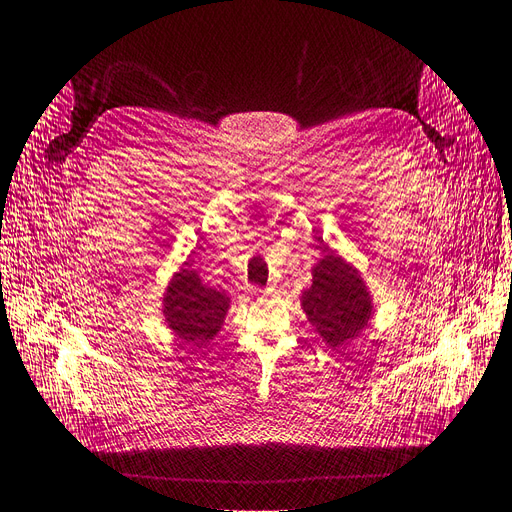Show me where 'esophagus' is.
I'll use <instances>...</instances> for the list:
<instances>
[{
  "label": "esophagus",
  "instance_id": "1",
  "mask_svg": "<svg viewBox=\"0 0 512 512\" xmlns=\"http://www.w3.org/2000/svg\"><path fill=\"white\" fill-rule=\"evenodd\" d=\"M253 292H257V288H253Z\"/></svg>",
  "mask_w": 512,
  "mask_h": 512
}]
</instances>
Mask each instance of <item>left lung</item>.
Wrapping results in <instances>:
<instances>
[{
	"label": "left lung",
	"instance_id": "8db88e82",
	"mask_svg": "<svg viewBox=\"0 0 512 512\" xmlns=\"http://www.w3.org/2000/svg\"><path fill=\"white\" fill-rule=\"evenodd\" d=\"M301 305L309 324L334 351L361 334L373 311L359 272L330 249L313 267V282L303 292Z\"/></svg>",
	"mask_w": 512,
	"mask_h": 512
}]
</instances>
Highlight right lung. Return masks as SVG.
I'll return each instance as SVG.
<instances>
[{
	"label": "right lung",
	"instance_id": "obj_1",
	"mask_svg": "<svg viewBox=\"0 0 512 512\" xmlns=\"http://www.w3.org/2000/svg\"><path fill=\"white\" fill-rule=\"evenodd\" d=\"M230 299L224 292L201 282L195 270L182 267L170 280L164 294V315L168 328L184 342L203 346L220 332Z\"/></svg>",
	"mask_w": 512,
	"mask_h": 512
}]
</instances>
